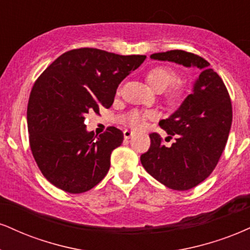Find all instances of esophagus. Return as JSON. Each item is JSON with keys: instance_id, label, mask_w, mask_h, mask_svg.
Returning <instances> with one entry per match:
<instances>
[{"instance_id": "34e87169", "label": "esophagus", "mask_w": 250, "mask_h": 250, "mask_svg": "<svg viewBox=\"0 0 250 250\" xmlns=\"http://www.w3.org/2000/svg\"><path fill=\"white\" fill-rule=\"evenodd\" d=\"M134 135H135L134 131H131V130H128V129H125V130L123 131V136H125V140H129V138H130V137H133Z\"/></svg>"}]
</instances>
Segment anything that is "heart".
<instances>
[{
    "label": "heart",
    "mask_w": 250,
    "mask_h": 250,
    "mask_svg": "<svg viewBox=\"0 0 250 250\" xmlns=\"http://www.w3.org/2000/svg\"><path fill=\"white\" fill-rule=\"evenodd\" d=\"M146 83H149V86L151 88H154L156 92H163L167 87L172 85L176 81L177 76L174 73L173 70H171L169 67H165V66H156V67L151 68L148 73H146ZM182 94V89L179 87L173 88L172 91L169 93V96L171 99H177L179 98ZM154 116L152 113H138V112H131L129 113L127 116L125 117V121L128 123L130 127L135 129L141 128L143 125L146 119Z\"/></svg>",
    "instance_id": "1"
}]
</instances>
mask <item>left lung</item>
I'll use <instances>...</instances> for the list:
<instances>
[{
    "instance_id": "left-lung-1",
    "label": "left lung",
    "mask_w": 250,
    "mask_h": 250,
    "mask_svg": "<svg viewBox=\"0 0 250 250\" xmlns=\"http://www.w3.org/2000/svg\"><path fill=\"white\" fill-rule=\"evenodd\" d=\"M150 58L200 70L191 94L159 121L167 137L176 141L167 146L158 134H150V148L141 156L144 169L159 183L172 190H190L212 173L226 146L233 117L229 94L209 62L199 56L172 50Z\"/></svg>"
}]
</instances>
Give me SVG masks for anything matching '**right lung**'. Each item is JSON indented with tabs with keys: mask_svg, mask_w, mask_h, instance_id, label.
Returning a JSON list of instances; mask_svg holds the SVG:
<instances>
[{
	"mask_svg": "<svg viewBox=\"0 0 250 250\" xmlns=\"http://www.w3.org/2000/svg\"><path fill=\"white\" fill-rule=\"evenodd\" d=\"M146 58L83 47L62 53L41 74L26 116L32 155L51 184L83 193L104 178L123 133L109 127L95 136L87 131L85 115L112 106L120 83Z\"/></svg>",
	"mask_w": 250,
	"mask_h": 250,
	"instance_id": "1",
	"label": "right lung"
}]
</instances>
